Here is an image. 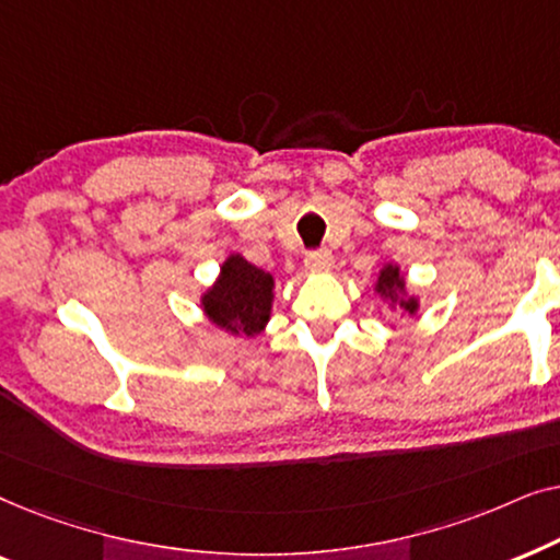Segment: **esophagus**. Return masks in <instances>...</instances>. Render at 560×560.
Instances as JSON below:
<instances>
[{
  "instance_id": "34e87169",
  "label": "esophagus",
  "mask_w": 560,
  "mask_h": 560,
  "mask_svg": "<svg viewBox=\"0 0 560 560\" xmlns=\"http://www.w3.org/2000/svg\"><path fill=\"white\" fill-rule=\"evenodd\" d=\"M331 262H334V257H331V252H328V249L308 252V255H305V259H303V265L308 267V270H326V267H331Z\"/></svg>"
}]
</instances>
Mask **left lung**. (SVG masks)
I'll use <instances>...</instances> for the list:
<instances>
[{
  "instance_id": "obj_1",
  "label": "left lung",
  "mask_w": 560,
  "mask_h": 560,
  "mask_svg": "<svg viewBox=\"0 0 560 560\" xmlns=\"http://www.w3.org/2000/svg\"><path fill=\"white\" fill-rule=\"evenodd\" d=\"M374 290L385 298V301L397 308H402L408 316H416L418 313V298L416 295H408V288H405V278L400 272V267L397 265H385L380 270V278L374 282Z\"/></svg>"
}]
</instances>
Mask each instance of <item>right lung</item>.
Masks as SVG:
<instances>
[{"instance_id":"1","label":"right lung","mask_w":560,"mask_h":560,"mask_svg":"<svg viewBox=\"0 0 560 560\" xmlns=\"http://www.w3.org/2000/svg\"><path fill=\"white\" fill-rule=\"evenodd\" d=\"M275 280L242 255H229L213 285L201 295V308L213 326L234 336L265 331L272 311Z\"/></svg>"}]
</instances>
